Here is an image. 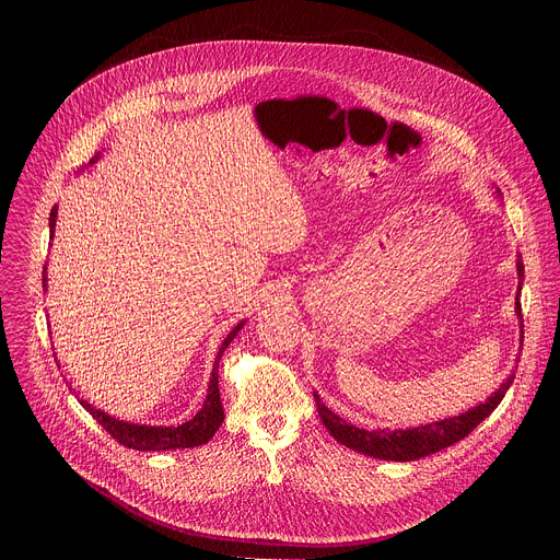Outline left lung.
<instances>
[{"instance_id": "8db88e82", "label": "left lung", "mask_w": 560, "mask_h": 560, "mask_svg": "<svg viewBox=\"0 0 560 560\" xmlns=\"http://www.w3.org/2000/svg\"><path fill=\"white\" fill-rule=\"evenodd\" d=\"M517 276L524 278V262L517 258ZM522 289V282H520ZM515 311L517 317L522 319V304H520V293L515 298ZM524 327V320H522ZM524 334V331H522ZM515 375H509L506 382L495 390L489 399L480 402L477 407L468 409L462 416H453L446 420H438L431 424H422L416 429H405V431H390V429H380V431H364L347 420H342L338 413L327 409L320 402L319 395H315L317 400V411L325 429L331 433V438L340 444H345L351 451L364 453L375 459H386V462H413L427 455H433L442 448L453 446L455 442L464 440L472 429H477L480 422L498 407V402L506 395L509 386L513 384Z\"/></svg>"}]
</instances>
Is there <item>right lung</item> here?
<instances>
[{
	"mask_svg": "<svg viewBox=\"0 0 560 560\" xmlns=\"http://www.w3.org/2000/svg\"><path fill=\"white\" fill-rule=\"evenodd\" d=\"M56 215H58V207L51 209L49 215V229H51V240H54V229H56ZM47 269V267H45ZM43 269V289L47 287V276ZM240 323L222 342L220 353L215 358V366L211 373V382H209V395L205 400V407L185 424L178 427H147V424H129L122 420H116L112 416H107L105 411L92 407L88 400L81 399L85 411H90V416L122 446L133 448V451H170V448H194L200 444H207L215 431L220 429L222 420H224V407H222V399H220V386H218V364L220 358L224 353V349L231 345V340L237 336L241 329Z\"/></svg>",
	"mask_w": 560,
	"mask_h": 560,
	"instance_id": "1",
	"label": "right lung"
}]
</instances>
